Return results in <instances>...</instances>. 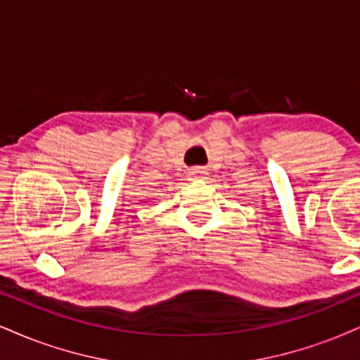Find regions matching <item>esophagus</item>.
<instances>
[{
  "mask_svg": "<svg viewBox=\"0 0 360 360\" xmlns=\"http://www.w3.org/2000/svg\"><path fill=\"white\" fill-rule=\"evenodd\" d=\"M205 175H207V170L203 167H195L188 172V176L192 180H202V179H205Z\"/></svg>",
  "mask_w": 360,
  "mask_h": 360,
  "instance_id": "1",
  "label": "esophagus"
}]
</instances>
